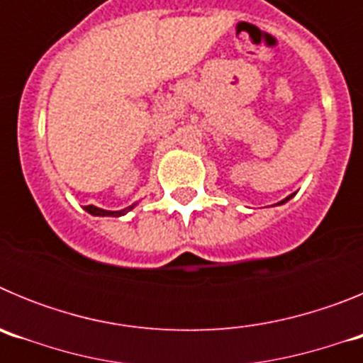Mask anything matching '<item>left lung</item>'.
Wrapping results in <instances>:
<instances>
[{
	"mask_svg": "<svg viewBox=\"0 0 363 363\" xmlns=\"http://www.w3.org/2000/svg\"><path fill=\"white\" fill-rule=\"evenodd\" d=\"M287 200H291V196H287V198H285V200H281L280 203H285V201H287Z\"/></svg>",
	"mask_w": 363,
	"mask_h": 363,
	"instance_id": "8db88e82",
	"label": "left lung"
}]
</instances>
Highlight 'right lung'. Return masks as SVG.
Wrapping results in <instances>:
<instances>
[{"mask_svg": "<svg viewBox=\"0 0 363 363\" xmlns=\"http://www.w3.org/2000/svg\"><path fill=\"white\" fill-rule=\"evenodd\" d=\"M133 207H129V209H123V211H104V209H99V207H94V205H86L85 211L86 213L94 214V216H121V214H125L127 211L133 209Z\"/></svg>", "mask_w": 363, "mask_h": 363, "instance_id": "right-lung-1", "label": "right lung"}]
</instances>
